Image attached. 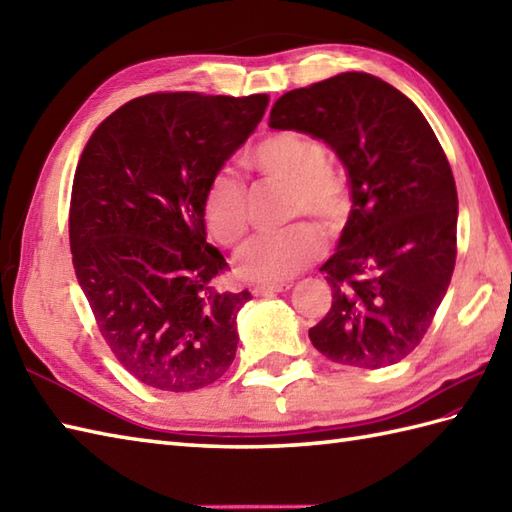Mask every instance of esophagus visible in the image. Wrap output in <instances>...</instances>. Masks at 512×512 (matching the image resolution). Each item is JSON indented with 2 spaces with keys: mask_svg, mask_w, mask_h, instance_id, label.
<instances>
[{
  "mask_svg": "<svg viewBox=\"0 0 512 512\" xmlns=\"http://www.w3.org/2000/svg\"><path fill=\"white\" fill-rule=\"evenodd\" d=\"M290 284H268V286H253V295L257 297H264V295H275V292H284L288 290Z\"/></svg>",
  "mask_w": 512,
  "mask_h": 512,
  "instance_id": "obj_1",
  "label": "esophagus"
}]
</instances>
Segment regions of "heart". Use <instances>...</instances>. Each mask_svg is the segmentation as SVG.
Returning a JSON list of instances; mask_svg holds the SVG:
<instances>
[{
    "mask_svg": "<svg viewBox=\"0 0 512 512\" xmlns=\"http://www.w3.org/2000/svg\"><path fill=\"white\" fill-rule=\"evenodd\" d=\"M246 165L266 180L284 182L286 217L310 215L325 233H339L352 209L350 178L328 158L323 140L281 129L246 151ZM202 217L209 233L224 246H235L248 231L246 184L228 171H217L202 193ZM323 253V235L312 222H295L277 233L257 235L235 255V275L248 284H281L299 275Z\"/></svg>",
    "mask_w": 512,
    "mask_h": 512,
    "instance_id": "b5f03b06",
    "label": "heart"
}]
</instances>
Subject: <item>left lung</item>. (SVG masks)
Segmentation results:
<instances>
[{
    "instance_id": "left-lung-1",
    "label": "left lung",
    "mask_w": 512,
    "mask_h": 512,
    "mask_svg": "<svg viewBox=\"0 0 512 512\" xmlns=\"http://www.w3.org/2000/svg\"><path fill=\"white\" fill-rule=\"evenodd\" d=\"M268 125L325 140L350 176L352 211L321 266L332 308L310 328L312 345L347 367L402 361L436 317L458 255V191L431 125L365 72L286 92Z\"/></svg>"
}]
</instances>
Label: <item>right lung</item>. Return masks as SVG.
I'll use <instances>...</instances> for the list:
<instances>
[{
	"instance_id": "1",
	"label": "right lung",
	"mask_w": 512,
	"mask_h": 512,
	"mask_svg": "<svg viewBox=\"0 0 512 512\" xmlns=\"http://www.w3.org/2000/svg\"><path fill=\"white\" fill-rule=\"evenodd\" d=\"M268 101L138 96L94 129L76 165L74 273L116 361L149 387L195 391L233 363L250 292L215 288L228 264L206 242L202 193Z\"/></svg>"
}]
</instances>
